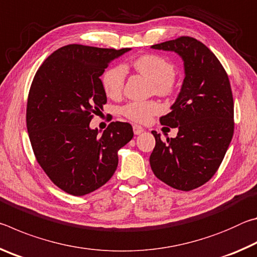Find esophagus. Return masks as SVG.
<instances>
[{"label":"esophagus","instance_id":"esophagus-1","mask_svg":"<svg viewBox=\"0 0 257 257\" xmlns=\"http://www.w3.org/2000/svg\"><path fill=\"white\" fill-rule=\"evenodd\" d=\"M133 129H134V134L135 135H139V134H142L143 132H144V128L141 127V125H138V124H135L134 127H133Z\"/></svg>","mask_w":257,"mask_h":257}]
</instances>
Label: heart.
I'll return each mask as SVG.
<instances>
[{
    "label": "heart",
    "instance_id": "heart-1",
    "mask_svg": "<svg viewBox=\"0 0 257 257\" xmlns=\"http://www.w3.org/2000/svg\"><path fill=\"white\" fill-rule=\"evenodd\" d=\"M135 70L152 81L155 94L168 96L175 90V66L160 55L146 54L133 62ZM125 79V70L122 66L108 68L103 73L102 85L106 96L119 97L122 93ZM161 111V105L155 101L132 102L122 107V114L129 120L138 123H146L152 116Z\"/></svg>",
    "mask_w": 257,
    "mask_h": 257
}]
</instances>
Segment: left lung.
<instances>
[{"label": "left lung", "instance_id": "1", "mask_svg": "<svg viewBox=\"0 0 257 257\" xmlns=\"http://www.w3.org/2000/svg\"><path fill=\"white\" fill-rule=\"evenodd\" d=\"M152 49L175 52L184 61L185 79L171 112L160 122L178 128L176 138L163 142L152 132L150 156L156 178L178 190L205 184L219 169L233 135V98L227 72L202 42L181 36Z\"/></svg>", "mask_w": 257, "mask_h": 257}]
</instances>
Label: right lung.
<instances>
[{
    "label": "right lung",
    "instance_id": "right-lung-1",
    "mask_svg": "<svg viewBox=\"0 0 257 257\" xmlns=\"http://www.w3.org/2000/svg\"><path fill=\"white\" fill-rule=\"evenodd\" d=\"M128 51L63 46L43 62L30 86L26 121L34 154L52 182L73 196L106 184L118 151L134 137L128 122H111L102 135L89 127L106 103L99 77Z\"/></svg>",
    "mask_w": 257,
    "mask_h": 257
}]
</instances>
